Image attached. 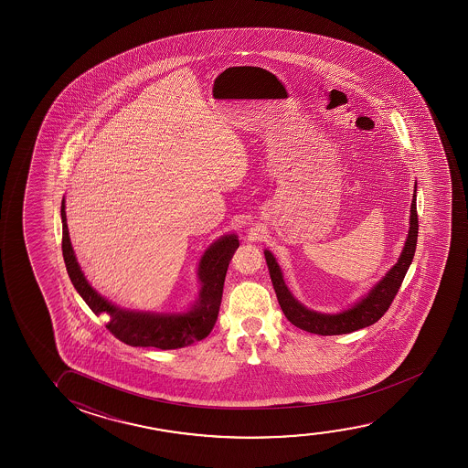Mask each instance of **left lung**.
<instances>
[{
    "instance_id": "obj_1",
    "label": "left lung",
    "mask_w": 468,
    "mask_h": 468,
    "mask_svg": "<svg viewBox=\"0 0 468 468\" xmlns=\"http://www.w3.org/2000/svg\"><path fill=\"white\" fill-rule=\"evenodd\" d=\"M417 233H419V218H417L416 190H414V198L410 205V233H408L401 257L393 265V269L385 275L384 280L378 282L365 299H361V302L350 310L337 314H318L314 310H308L295 301L282 282V270L278 267L275 257L271 256L270 250H265L263 254L269 265L270 278L273 282V289H275L282 314L294 326L301 327L307 333L320 334V335H339V334L353 333L363 327L371 326L384 316L385 312L390 308L395 295L398 294V289L401 286L404 276L408 273L410 262L414 259Z\"/></svg>"
}]
</instances>
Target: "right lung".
Wrapping results in <instances>:
<instances>
[{
	"label": "right lung",
	"mask_w": 468,
	"mask_h": 468,
	"mask_svg": "<svg viewBox=\"0 0 468 468\" xmlns=\"http://www.w3.org/2000/svg\"><path fill=\"white\" fill-rule=\"evenodd\" d=\"M60 216H62V254H64L65 267L71 282L77 289L78 294L83 297V301L90 305L94 314H109L107 329L115 335L116 339L131 346H154L160 350H174V348L190 346L193 342H198L209 335L218 320L229 263L239 246L237 235L222 237L206 250L198 270L203 288L199 291L198 301L188 314H163L133 312L126 308L116 307L112 302L103 299L96 289L90 288V282H86L83 271L78 265L77 257L73 254L69 229H67L64 201L60 207Z\"/></svg>",
	"instance_id": "right-lung-1"
}]
</instances>
